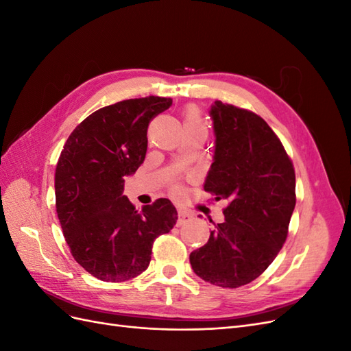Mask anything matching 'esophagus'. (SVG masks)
<instances>
[{
    "mask_svg": "<svg viewBox=\"0 0 351 351\" xmlns=\"http://www.w3.org/2000/svg\"><path fill=\"white\" fill-rule=\"evenodd\" d=\"M190 219H192V215H190L187 210H183V209L178 210V221H177L178 226L186 224V222H189Z\"/></svg>",
    "mask_w": 351,
    "mask_h": 351,
    "instance_id": "34e87169",
    "label": "esophagus"
}]
</instances>
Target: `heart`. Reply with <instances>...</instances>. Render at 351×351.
I'll list each match as a JSON object with an SVG mask.
<instances>
[{
  "mask_svg": "<svg viewBox=\"0 0 351 351\" xmlns=\"http://www.w3.org/2000/svg\"><path fill=\"white\" fill-rule=\"evenodd\" d=\"M183 119H184V125L186 124H202L200 112H199V110L196 107H187L184 110ZM174 190H177V187Z\"/></svg>",
  "mask_w": 351,
  "mask_h": 351,
  "instance_id": "heart-1",
  "label": "heart"
}]
</instances>
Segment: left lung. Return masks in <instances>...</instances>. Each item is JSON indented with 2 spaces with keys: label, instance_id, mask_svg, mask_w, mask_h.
<instances>
[{
  "label": "left lung",
  "instance_id": "8db88e82",
  "mask_svg": "<svg viewBox=\"0 0 351 351\" xmlns=\"http://www.w3.org/2000/svg\"><path fill=\"white\" fill-rule=\"evenodd\" d=\"M210 117L215 156L205 192L228 200L226 221L205 246L190 253L196 275L237 289L256 280L277 258L295 206V174L278 136L262 117L217 101Z\"/></svg>",
  "mask_w": 351,
  "mask_h": 351
}]
</instances>
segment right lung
<instances>
[{"instance_id":"1","label":"right lung","mask_w":351,"mask_h":351,"mask_svg":"<svg viewBox=\"0 0 351 351\" xmlns=\"http://www.w3.org/2000/svg\"><path fill=\"white\" fill-rule=\"evenodd\" d=\"M171 98L125 99L99 108L71 132L56 168V208L74 261L95 278L129 281L151 262L155 239L169 232L177 210L156 199L142 210L123 196L147 149V127Z\"/></svg>"}]
</instances>
